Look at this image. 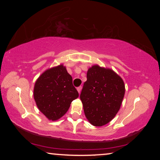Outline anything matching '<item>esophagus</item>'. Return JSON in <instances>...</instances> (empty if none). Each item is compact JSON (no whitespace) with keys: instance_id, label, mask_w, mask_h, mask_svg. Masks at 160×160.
<instances>
[{"instance_id":"1","label":"esophagus","mask_w":160,"mask_h":160,"mask_svg":"<svg viewBox=\"0 0 160 160\" xmlns=\"http://www.w3.org/2000/svg\"><path fill=\"white\" fill-rule=\"evenodd\" d=\"M82 86L78 87V88H77V90H78V92H79V94L80 93V92H81V90H82Z\"/></svg>"}]
</instances>
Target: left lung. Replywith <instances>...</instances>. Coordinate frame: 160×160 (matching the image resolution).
Listing matches in <instances>:
<instances>
[{
	"label": "left lung",
	"instance_id": "8db88e82",
	"mask_svg": "<svg viewBox=\"0 0 160 160\" xmlns=\"http://www.w3.org/2000/svg\"><path fill=\"white\" fill-rule=\"evenodd\" d=\"M124 94L122 78L113 70L98 65L90 68L80 96L89 122L94 126L110 122L120 109Z\"/></svg>",
	"mask_w": 160,
	"mask_h": 160
}]
</instances>
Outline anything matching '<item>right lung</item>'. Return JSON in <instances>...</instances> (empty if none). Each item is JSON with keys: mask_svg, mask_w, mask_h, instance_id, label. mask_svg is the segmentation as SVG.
I'll use <instances>...</instances> for the list:
<instances>
[{"mask_svg": "<svg viewBox=\"0 0 160 160\" xmlns=\"http://www.w3.org/2000/svg\"><path fill=\"white\" fill-rule=\"evenodd\" d=\"M78 96L71 75L63 64L46 70L34 85V98L38 109L51 121L61 118Z\"/></svg>", "mask_w": 160, "mask_h": 160, "instance_id": "obj_1", "label": "right lung"}]
</instances>
